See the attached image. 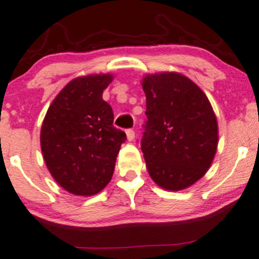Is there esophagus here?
Returning <instances> with one entry per match:
<instances>
[{"instance_id": "34e87169", "label": "esophagus", "mask_w": 259, "mask_h": 259, "mask_svg": "<svg viewBox=\"0 0 259 259\" xmlns=\"http://www.w3.org/2000/svg\"><path fill=\"white\" fill-rule=\"evenodd\" d=\"M126 138H127V140L129 141H133L134 140V138H135V132L133 129H127L126 130Z\"/></svg>"}]
</instances>
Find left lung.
<instances>
[{
  "label": "left lung",
  "instance_id": "1",
  "mask_svg": "<svg viewBox=\"0 0 259 259\" xmlns=\"http://www.w3.org/2000/svg\"><path fill=\"white\" fill-rule=\"evenodd\" d=\"M147 120L141 139L147 171L156 184L182 190L205 175L218 149V121L205 93L177 72L146 75Z\"/></svg>",
  "mask_w": 259,
  "mask_h": 259
}]
</instances>
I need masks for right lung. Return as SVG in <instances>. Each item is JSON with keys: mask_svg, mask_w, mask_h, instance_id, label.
<instances>
[{"mask_svg": "<svg viewBox=\"0 0 259 259\" xmlns=\"http://www.w3.org/2000/svg\"><path fill=\"white\" fill-rule=\"evenodd\" d=\"M113 75L70 81L50 104L41 125L42 157L54 180L75 195L97 194L112 180L126 135L113 125V109L102 95Z\"/></svg>", "mask_w": 259, "mask_h": 259, "instance_id": "obj_1", "label": "right lung"}]
</instances>
